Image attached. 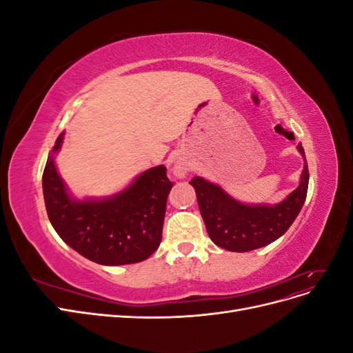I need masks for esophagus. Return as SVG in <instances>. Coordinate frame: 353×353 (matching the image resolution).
Listing matches in <instances>:
<instances>
[{
    "instance_id": "1",
    "label": "esophagus",
    "mask_w": 353,
    "mask_h": 353,
    "mask_svg": "<svg viewBox=\"0 0 353 353\" xmlns=\"http://www.w3.org/2000/svg\"><path fill=\"white\" fill-rule=\"evenodd\" d=\"M187 172H188V166H187L185 163L176 162V163L174 165V175H175V176L184 178V176L187 175Z\"/></svg>"
}]
</instances>
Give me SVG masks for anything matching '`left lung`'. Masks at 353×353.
Instances as JSON below:
<instances>
[{
  "mask_svg": "<svg viewBox=\"0 0 353 353\" xmlns=\"http://www.w3.org/2000/svg\"><path fill=\"white\" fill-rule=\"evenodd\" d=\"M297 150L305 159L301 143ZM307 183L306 159L299 187L276 205H248L205 178L194 176L190 181L196 190L199 209L210 240L222 249L240 253L268 245L290 228L305 203Z\"/></svg>",
  "mask_w": 353,
  "mask_h": 353,
  "instance_id": "left-lung-1",
  "label": "left lung"
}]
</instances>
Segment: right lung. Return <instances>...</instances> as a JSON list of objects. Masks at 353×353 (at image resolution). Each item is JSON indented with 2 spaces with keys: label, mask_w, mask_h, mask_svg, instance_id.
Returning a JSON list of instances; mask_svg holds the SVG:
<instances>
[{
  "label": "right lung",
  "mask_w": 353,
  "mask_h": 353,
  "mask_svg": "<svg viewBox=\"0 0 353 353\" xmlns=\"http://www.w3.org/2000/svg\"><path fill=\"white\" fill-rule=\"evenodd\" d=\"M65 132L56 140L42 175L46 209L52 228L73 250L100 265L145 261L162 241L166 200L172 183L166 168L144 170L122 191L101 199L73 197L57 172L54 156Z\"/></svg>",
  "instance_id": "1"
}]
</instances>
